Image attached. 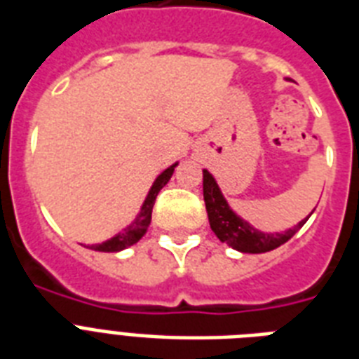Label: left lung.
<instances>
[{
    "label": "left lung",
    "instance_id": "1",
    "mask_svg": "<svg viewBox=\"0 0 359 359\" xmlns=\"http://www.w3.org/2000/svg\"><path fill=\"white\" fill-rule=\"evenodd\" d=\"M203 202H205V209H208L209 226L215 231V235L222 243L231 246L233 250L243 252V254H263V252H271L278 246H282L306 224V220L313 213L311 211L297 226L285 229L282 233L261 231V229L254 228L248 220L241 219L239 215L229 208L219 183L208 168H203Z\"/></svg>",
    "mask_w": 359,
    "mask_h": 359
}]
</instances>
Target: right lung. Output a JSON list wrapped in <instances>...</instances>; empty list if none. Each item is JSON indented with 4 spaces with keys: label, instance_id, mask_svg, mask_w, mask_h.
I'll return each instance as SVG.
<instances>
[{
    "label": "right lung",
    "instance_id": "right-lung-1",
    "mask_svg": "<svg viewBox=\"0 0 359 359\" xmlns=\"http://www.w3.org/2000/svg\"><path fill=\"white\" fill-rule=\"evenodd\" d=\"M177 166V163H174V165H170L168 168H165V170L159 174V176L156 177V182L151 183L150 191H148V194H146L144 202H142V205H140V211L139 215L135 217V220L131 222L128 228H124L122 231H118V233L114 235V237H111V239L103 241V243H100V245H93L90 246V250H96V252H122L126 250V248H130V246H133L137 241H140V237L148 231V226H150L151 222V209H154V203H156V198L157 194H159V191H161L163 187H165L166 183H168V180L172 177V174H174V168Z\"/></svg>",
    "mask_w": 359,
    "mask_h": 359
}]
</instances>
